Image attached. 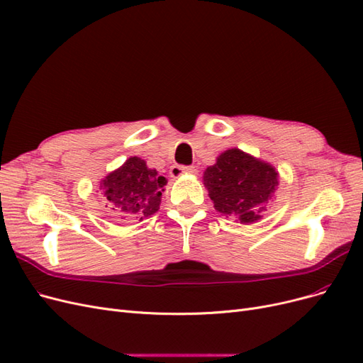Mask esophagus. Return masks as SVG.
Returning <instances> with one entry per match:
<instances>
[{"label":"esophagus","mask_w":363,"mask_h":363,"mask_svg":"<svg viewBox=\"0 0 363 363\" xmlns=\"http://www.w3.org/2000/svg\"><path fill=\"white\" fill-rule=\"evenodd\" d=\"M169 174L172 179H180L183 175H195L196 169L195 167H180V164H174L169 169Z\"/></svg>","instance_id":"obj_1"}]
</instances>
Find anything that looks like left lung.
Wrapping results in <instances>:
<instances>
[{
	"instance_id": "1",
	"label": "left lung",
	"mask_w": 363,
	"mask_h": 363,
	"mask_svg": "<svg viewBox=\"0 0 363 363\" xmlns=\"http://www.w3.org/2000/svg\"><path fill=\"white\" fill-rule=\"evenodd\" d=\"M203 183L215 211L240 224H255L279 188V171L239 148H228L207 167Z\"/></svg>"
}]
</instances>
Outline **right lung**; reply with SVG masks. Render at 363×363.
Segmentation results:
<instances>
[{
    "mask_svg": "<svg viewBox=\"0 0 363 363\" xmlns=\"http://www.w3.org/2000/svg\"><path fill=\"white\" fill-rule=\"evenodd\" d=\"M168 180L138 156L128 157L121 167L100 182L106 207L116 218H136L139 221L155 215L162 203V192Z\"/></svg>",
    "mask_w": 363,
    "mask_h": 363,
    "instance_id": "add662e5",
    "label": "right lung"
}]
</instances>
